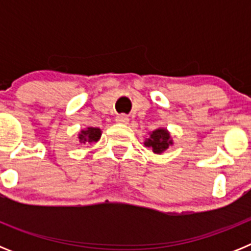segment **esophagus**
I'll list each match as a JSON object with an SVG mask.
<instances>
[{
	"mask_svg": "<svg viewBox=\"0 0 251 251\" xmlns=\"http://www.w3.org/2000/svg\"><path fill=\"white\" fill-rule=\"evenodd\" d=\"M115 121L118 122V123H121V124H128V122H129V118H128V115H126V114H119V115H117Z\"/></svg>",
	"mask_w": 251,
	"mask_h": 251,
	"instance_id": "esophagus-1",
	"label": "esophagus"
}]
</instances>
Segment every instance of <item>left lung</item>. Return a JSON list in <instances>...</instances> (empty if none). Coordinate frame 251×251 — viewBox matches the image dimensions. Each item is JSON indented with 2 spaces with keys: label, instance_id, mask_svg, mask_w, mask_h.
I'll use <instances>...</instances> for the list:
<instances>
[{
  "label": "left lung",
  "instance_id": "8db88e82",
  "mask_svg": "<svg viewBox=\"0 0 251 251\" xmlns=\"http://www.w3.org/2000/svg\"><path fill=\"white\" fill-rule=\"evenodd\" d=\"M172 145H174V141L171 138L168 130L165 128H158V129L153 130L150 134V138L146 139L145 142L146 147L152 148L153 153H157V154L163 153Z\"/></svg>",
  "mask_w": 251,
  "mask_h": 251
}]
</instances>
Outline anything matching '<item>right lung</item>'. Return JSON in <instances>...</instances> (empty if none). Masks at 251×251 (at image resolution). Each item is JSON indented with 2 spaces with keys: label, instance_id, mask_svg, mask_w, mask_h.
Listing matches in <instances>:
<instances>
[{
  "label": "right lung",
  "instance_id": "add662e5",
  "mask_svg": "<svg viewBox=\"0 0 251 251\" xmlns=\"http://www.w3.org/2000/svg\"><path fill=\"white\" fill-rule=\"evenodd\" d=\"M101 136V130L99 128L88 127L86 129L81 130L79 134V141L80 143H92V142H98Z\"/></svg>",
  "mask_w": 251,
  "mask_h": 251
}]
</instances>
